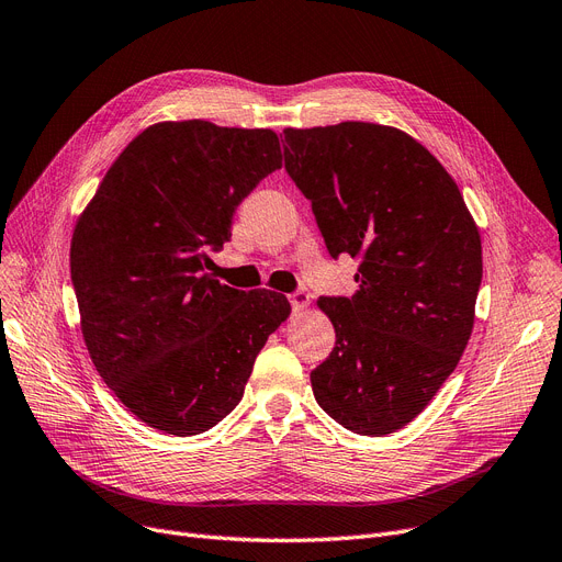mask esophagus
<instances>
[{"mask_svg":"<svg viewBox=\"0 0 562 562\" xmlns=\"http://www.w3.org/2000/svg\"><path fill=\"white\" fill-rule=\"evenodd\" d=\"M289 303H292L296 310H303L310 305V296L305 292H294L292 296H289Z\"/></svg>","mask_w":562,"mask_h":562,"instance_id":"1","label":"esophagus"}]
</instances>
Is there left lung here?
<instances>
[{"mask_svg": "<svg viewBox=\"0 0 562 562\" xmlns=\"http://www.w3.org/2000/svg\"><path fill=\"white\" fill-rule=\"evenodd\" d=\"M284 169L313 201L330 257L359 259L351 299L310 372L319 407L382 438L426 409L459 366L482 284V238L459 184L424 145L375 122L284 130Z\"/></svg>", "mask_w": 562, "mask_h": 562, "instance_id": "8db88e82", "label": "left lung"}]
</instances>
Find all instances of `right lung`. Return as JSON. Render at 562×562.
<instances>
[{
	"label": "right lung",
	"instance_id": "add662e5",
	"mask_svg": "<svg viewBox=\"0 0 562 562\" xmlns=\"http://www.w3.org/2000/svg\"><path fill=\"white\" fill-rule=\"evenodd\" d=\"M282 166L273 130L166 120L99 182L71 238L82 340L117 401L161 432L196 435L232 412L292 305L207 273L236 205Z\"/></svg>",
	"mask_w": 562,
	"mask_h": 562
}]
</instances>
